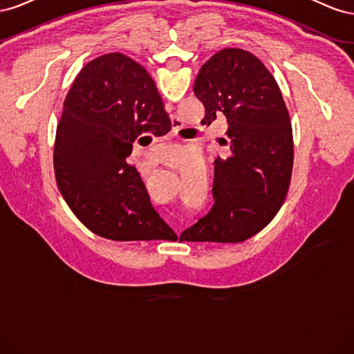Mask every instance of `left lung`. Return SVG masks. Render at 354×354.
Wrapping results in <instances>:
<instances>
[{
	"instance_id": "1",
	"label": "left lung",
	"mask_w": 354,
	"mask_h": 354,
	"mask_svg": "<svg viewBox=\"0 0 354 354\" xmlns=\"http://www.w3.org/2000/svg\"><path fill=\"white\" fill-rule=\"evenodd\" d=\"M194 91L202 124L227 118L230 155L214 160V205L181 233L190 242H242L282 207L292 174L294 142L286 104L273 75L250 51L224 48L202 65Z\"/></svg>"
}]
</instances>
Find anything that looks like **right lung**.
Here are the masks:
<instances>
[{
    "mask_svg": "<svg viewBox=\"0 0 354 354\" xmlns=\"http://www.w3.org/2000/svg\"><path fill=\"white\" fill-rule=\"evenodd\" d=\"M171 121L146 69L121 53L91 60L63 103L55 142L60 194L81 223L112 241H176L127 162L138 138L164 136Z\"/></svg>",
    "mask_w": 354,
    "mask_h": 354,
    "instance_id": "add662e5",
    "label": "right lung"
}]
</instances>
